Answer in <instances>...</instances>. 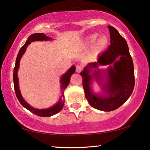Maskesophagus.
Wrapping results in <instances>:
<instances>
[{
    "label": "esophagus",
    "mask_w": 150,
    "mask_h": 150,
    "mask_svg": "<svg viewBox=\"0 0 150 150\" xmlns=\"http://www.w3.org/2000/svg\"><path fill=\"white\" fill-rule=\"evenodd\" d=\"M82 69H83V67H82V66H81V65H76V71L78 73L81 72Z\"/></svg>",
    "instance_id": "obj_1"
}]
</instances>
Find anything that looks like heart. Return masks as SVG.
Segmentation results:
<instances>
[{
	"label": "heart",
	"mask_w": 150,
	"mask_h": 150,
	"mask_svg": "<svg viewBox=\"0 0 150 150\" xmlns=\"http://www.w3.org/2000/svg\"><path fill=\"white\" fill-rule=\"evenodd\" d=\"M98 36H99L98 33H93L89 35L88 38V43L90 45L93 44L96 42L95 41H96L93 46V51L95 52H101L106 48L108 44V38L107 36L105 35H102L97 40Z\"/></svg>",
	"instance_id": "obj_1"
}]
</instances>
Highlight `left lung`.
Segmentation results:
<instances>
[{
	"mask_svg": "<svg viewBox=\"0 0 150 150\" xmlns=\"http://www.w3.org/2000/svg\"><path fill=\"white\" fill-rule=\"evenodd\" d=\"M108 27L110 45L98 56L96 62L89 63L81 73L85 97L89 104L103 111H112L122 106L132 94L134 87V65L126 41L114 27ZM111 63L114 65L107 70V81L103 87L106 93L95 94L91 88L92 77L99 80L101 76L99 70H95L92 75L90 74L91 71L99 65Z\"/></svg>",
	"mask_w": 150,
	"mask_h": 150,
	"instance_id": "1",
	"label": "left lung"
}]
</instances>
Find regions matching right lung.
<instances>
[{
  "mask_svg": "<svg viewBox=\"0 0 150 150\" xmlns=\"http://www.w3.org/2000/svg\"><path fill=\"white\" fill-rule=\"evenodd\" d=\"M52 38H49V37L46 36V35L44 33H34L32 34L31 35L29 36V38H28V40H26V42L23 46L20 48V50L18 52L17 58H16V65L15 67L13 69V84H14V89H15L16 95L17 97L18 100H19L20 103L24 106V108H26V109L30 110V112L33 113L35 114L36 115L40 116V117H50L58 113L59 111H61L62 110L63 104H64V92L65 89H66V87L68 86L69 81H70V77L72 75V74L75 72V69L76 67L74 65L71 66L68 70L66 71V73L65 74L62 76V77L61 78V95L60 99H59V102L54 105L52 107L47 108V109H37V108H33L32 106H30L29 104L26 103L24 101V100L22 98L20 93V89H19V83H18V70L19 68L20 65V61L21 59L22 55L24 54V52H25L26 48L32 42H35V41H48L51 40Z\"/></svg>",
  "mask_w": 150,
  "mask_h": 150,
  "instance_id": "obj_1",
  "label": "right lung"
}]
</instances>
